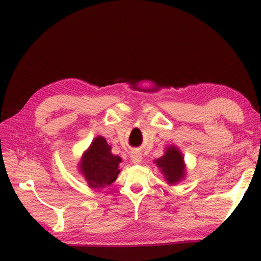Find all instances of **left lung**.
I'll list each match as a JSON object with an SVG mask.
<instances>
[{
	"label": "left lung",
	"mask_w": 261,
	"mask_h": 261,
	"mask_svg": "<svg viewBox=\"0 0 261 261\" xmlns=\"http://www.w3.org/2000/svg\"><path fill=\"white\" fill-rule=\"evenodd\" d=\"M122 159L112 154V147L103 137H96L83 154L79 169L91 188H105L115 182L120 174Z\"/></svg>",
	"instance_id": "1"
}]
</instances>
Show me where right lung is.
<instances>
[{
  "label": "right lung",
  "mask_w": 261,
  "mask_h": 261,
  "mask_svg": "<svg viewBox=\"0 0 261 261\" xmlns=\"http://www.w3.org/2000/svg\"><path fill=\"white\" fill-rule=\"evenodd\" d=\"M155 163L161 169V173L165 175L168 184H176L184 178V158L177 147H168L165 155L159 158Z\"/></svg>",
  "instance_id": "1"
}]
</instances>
